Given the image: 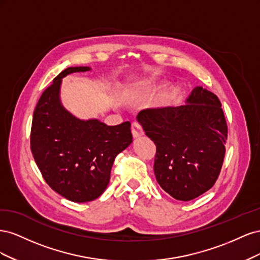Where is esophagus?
<instances>
[{
    "mask_svg": "<svg viewBox=\"0 0 260 260\" xmlns=\"http://www.w3.org/2000/svg\"><path fill=\"white\" fill-rule=\"evenodd\" d=\"M131 131H132V136L133 138H139L142 137L144 135V131L142 125H141L138 121H133L131 124Z\"/></svg>",
    "mask_w": 260,
    "mask_h": 260,
    "instance_id": "1",
    "label": "esophagus"
}]
</instances>
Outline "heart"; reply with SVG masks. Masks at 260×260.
I'll use <instances>...</instances> for the list:
<instances>
[{"mask_svg":"<svg viewBox=\"0 0 260 260\" xmlns=\"http://www.w3.org/2000/svg\"><path fill=\"white\" fill-rule=\"evenodd\" d=\"M148 90V86L147 85H144V86H142V88H141L138 92H136V93H130V94H128V95H125V101H128V102H135V101H137L138 100V98L141 95V94H143L145 91H147Z\"/></svg>","mask_w":260,"mask_h":260,"instance_id":"b5f03b06","label":"heart"}]
</instances>
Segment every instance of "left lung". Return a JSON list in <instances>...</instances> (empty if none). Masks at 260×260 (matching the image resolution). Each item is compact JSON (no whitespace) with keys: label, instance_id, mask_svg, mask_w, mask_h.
I'll return each instance as SVG.
<instances>
[{"label":"left lung","instance_id":"8db88e82","mask_svg":"<svg viewBox=\"0 0 260 260\" xmlns=\"http://www.w3.org/2000/svg\"><path fill=\"white\" fill-rule=\"evenodd\" d=\"M184 105L146 108L138 120L156 145L154 174L178 201L214 186L225 155L228 124L216 94L196 86Z\"/></svg>","mask_w":260,"mask_h":260}]
</instances>
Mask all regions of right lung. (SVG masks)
Returning a JSON list of instances; mask_svg holds the SVG:
<instances>
[{"label":"right lung","instance_id":"obj_1","mask_svg":"<svg viewBox=\"0 0 260 260\" xmlns=\"http://www.w3.org/2000/svg\"><path fill=\"white\" fill-rule=\"evenodd\" d=\"M86 70L69 67L54 78L38 101L30 132L31 152L45 182L77 203L105 191L115 157L132 142L129 121L106 125L98 119L79 120L61 106V78Z\"/></svg>","mask_w":260,"mask_h":260}]
</instances>
